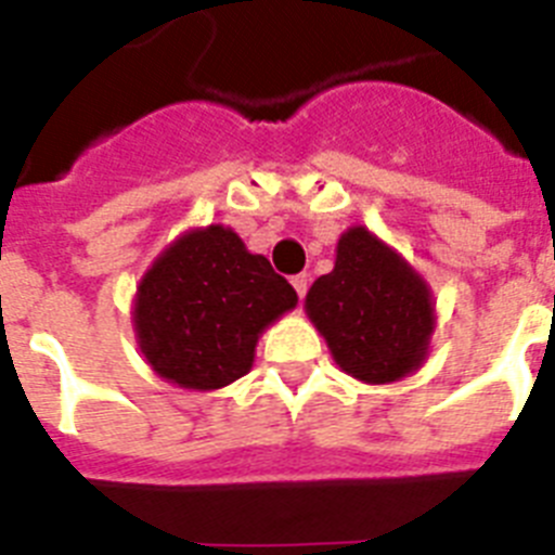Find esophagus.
<instances>
[{"instance_id": "1", "label": "esophagus", "mask_w": 555, "mask_h": 555, "mask_svg": "<svg viewBox=\"0 0 555 555\" xmlns=\"http://www.w3.org/2000/svg\"><path fill=\"white\" fill-rule=\"evenodd\" d=\"M293 287H296V293H299V299H305L307 287H310V279H307V273H299V276L291 279Z\"/></svg>"}]
</instances>
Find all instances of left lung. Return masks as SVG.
<instances>
[{"mask_svg":"<svg viewBox=\"0 0 555 555\" xmlns=\"http://www.w3.org/2000/svg\"><path fill=\"white\" fill-rule=\"evenodd\" d=\"M335 364L364 384H392L426 361L435 301L423 276L389 245L349 228L335 248V268L305 299Z\"/></svg>","mask_w":555,"mask_h":555,"instance_id":"8db88e82","label":"left lung"}]
</instances>
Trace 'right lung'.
<instances>
[{
    "label": "right lung",
    "instance_id": "obj_1",
    "mask_svg": "<svg viewBox=\"0 0 555 555\" xmlns=\"http://www.w3.org/2000/svg\"><path fill=\"white\" fill-rule=\"evenodd\" d=\"M296 301L287 279L231 228H194L143 273L134 335L160 378L208 392L248 375L262 330Z\"/></svg>",
    "mask_w": 555,
    "mask_h": 555
}]
</instances>
